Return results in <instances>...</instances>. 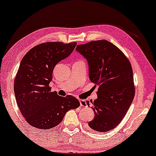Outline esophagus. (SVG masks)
Returning <instances> with one entry per match:
<instances>
[{
	"label": "esophagus",
	"instance_id": "34e87169",
	"mask_svg": "<svg viewBox=\"0 0 156 156\" xmlns=\"http://www.w3.org/2000/svg\"><path fill=\"white\" fill-rule=\"evenodd\" d=\"M80 106H83V107H86L87 106V104H86V100L84 99H80Z\"/></svg>",
	"mask_w": 156,
	"mask_h": 156
}]
</instances>
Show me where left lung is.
<instances>
[{"mask_svg": "<svg viewBox=\"0 0 156 156\" xmlns=\"http://www.w3.org/2000/svg\"><path fill=\"white\" fill-rule=\"evenodd\" d=\"M76 50L88 61L89 79L98 87V99L86 104L95 113L88 122L92 129L106 132L120 123L135 96L133 70L122 51L106 40L76 45Z\"/></svg>", "mask_w": 156, "mask_h": 156, "instance_id": "obj_1", "label": "left lung"}]
</instances>
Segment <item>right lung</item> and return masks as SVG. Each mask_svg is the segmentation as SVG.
Returning a JSON list of instances; mask_svg holds the SVG:
<instances>
[{"label":"right lung","instance_id":"obj_1","mask_svg":"<svg viewBox=\"0 0 156 156\" xmlns=\"http://www.w3.org/2000/svg\"><path fill=\"white\" fill-rule=\"evenodd\" d=\"M76 45V42L43 43L22 58L14 80V94L20 113L33 127L54 128L68 111L80 106L75 97L58 95L49 86L55 66L68 57Z\"/></svg>","mask_w":156,"mask_h":156}]
</instances>
